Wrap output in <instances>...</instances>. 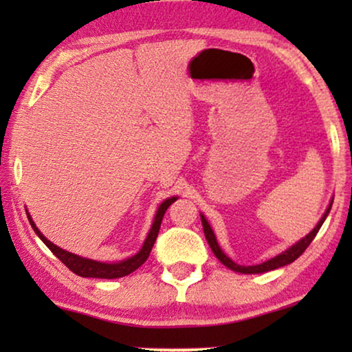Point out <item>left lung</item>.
<instances>
[{
	"label": "left lung",
	"instance_id": "obj_1",
	"mask_svg": "<svg viewBox=\"0 0 352 352\" xmlns=\"http://www.w3.org/2000/svg\"><path fill=\"white\" fill-rule=\"evenodd\" d=\"M330 208H331V204L329 205V208H327L325 214L322 216V219L319 221V223H317V226H316V228H314V230H311V232L307 234L305 239L300 240V242H298L296 245H293L292 248H288L287 252H283V253L278 254V256L272 258V259H269V261H266V263L256 264V266H240V264L234 263L232 259L226 256V254L223 253V250L219 248L218 242H216V237H214L213 230H211V228H210L208 221H206V219L204 218V216H201V224H204V232H205L206 242H208L210 248L213 250L214 256L218 258L219 261L224 264V266H228L229 269H232V271H235V272H242V274H259V272H267V271H274V269H277V267L287 266V264H290V263L295 261V259L300 258L301 254L305 253V250H306L307 247H309L312 240H314V237H316V235H317V232H319L320 226L324 224L325 218H327V216H329V213H330Z\"/></svg>",
	"mask_w": 352,
	"mask_h": 352
}]
</instances>
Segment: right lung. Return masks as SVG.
<instances>
[{
  "instance_id": "add662e5",
  "label": "right lung",
  "mask_w": 352,
  "mask_h": 352,
  "mask_svg": "<svg viewBox=\"0 0 352 352\" xmlns=\"http://www.w3.org/2000/svg\"><path fill=\"white\" fill-rule=\"evenodd\" d=\"M175 200H176V197H171V199L165 200L160 205V208H158V211H157L155 221H153L152 229L147 235L146 242H144V245H142L141 252H139L138 254H134L133 258H128L122 263H115V264L93 261V259H86V258L76 256V254H74V253L65 252V250H62L59 247H56L54 243H51L50 240H47L45 235L40 232V230H38V228L35 226V223L32 221L30 216H28V221H30L33 230H35L38 237H40L43 242H45L46 247L50 248L51 252L54 253L56 256L59 258L60 261L70 269L72 272H75L76 276L96 277V278H118V277H124V276H128V274L134 272L139 266H142V264L146 263V259L148 258V254H151V252H152L153 243H155V240H157V235H158V230H160L163 216H165L168 206H170Z\"/></svg>"
}]
</instances>
